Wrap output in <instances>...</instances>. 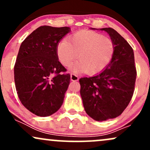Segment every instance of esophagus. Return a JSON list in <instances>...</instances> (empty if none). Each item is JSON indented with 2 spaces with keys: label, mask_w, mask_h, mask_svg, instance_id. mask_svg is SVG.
Instances as JSON below:
<instances>
[{
  "label": "esophagus",
  "mask_w": 150,
  "mask_h": 150,
  "mask_svg": "<svg viewBox=\"0 0 150 150\" xmlns=\"http://www.w3.org/2000/svg\"><path fill=\"white\" fill-rule=\"evenodd\" d=\"M70 80L72 81H77L79 80V77L75 74H70Z\"/></svg>",
  "instance_id": "esophagus-1"
}]
</instances>
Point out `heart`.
Segmentation results:
<instances>
[{
  "instance_id": "heart-1",
  "label": "heart",
  "mask_w": 150,
  "mask_h": 150,
  "mask_svg": "<svg viewBox=\"0 0 150 150\" xmlns=\"http://www.w3.org/2000/svg\"><path fill=\"white\" fill-rule=\"evenodd\" d=\"M114 42L110 38L90 31H82L58 43L56 54L63 66L68 67L75 58L79 61L72 65L74 72L95 75L104 70L114 56Z\"/></svg>"
}]
</instances>
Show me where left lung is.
<instances>
[{
    "label": "left lung",
    "mask_w": 150,
    "mask_h": 150,
    "mask_svg": "<svg viewBox=\"0 0 150 150\" xmlns=\"http://www.w3.org/2000/svg\"><path fill=\"white\" fill-rule=\"evenodd\" d=\"M97 30L107 32L113 41L114 56L101 73L82 77L79 82L86 113L94 120L104 121L120 116L128 106L134 92L137 72L133 50L124 38L111 27Z\"/></svg>",
    "instance_id": "1"
}]
</instances>
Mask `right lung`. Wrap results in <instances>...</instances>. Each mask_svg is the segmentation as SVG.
Masks as SVG:
<instances>
[{"label":"right lung","instance_id":"1","mask_svg":"<svg viewBox=\"0 0 150 150\" xmlns=\"http://www.w3.org/2000/svg\"><path fill=\"white\" fill-rule=\"evenodd\" d=\"M70 32L68 27L41 26L20 45L14 67L15 83L25 107L38 116H49L61 108L70 75L58 61L56 48Z\"/></svg>","mask_w":150,"mask_h":150}]
</instances>
